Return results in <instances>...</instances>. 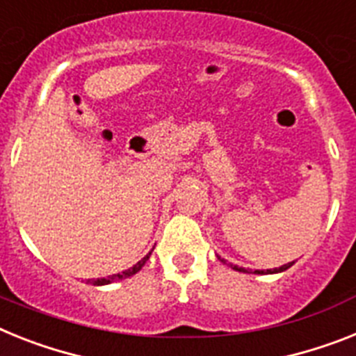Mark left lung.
I'll return each mask as SVG.
<instances>
[{
	"mask_svg": "<svg viewBox=\"0 0 356 356\" xmlns=\"http://www.w3.org/2000/svg\"><path fill=\"white\" fill-rule=\"evenodd\" d=\"M220 259V257H219ZM220 261L222 262H226L224 261V259H220ZM232 266V268H234L235 271H243V273H252V271H248V270H244V268H238V266H235V264H229ZM291 266H293V262H288V264H284V266H280V268H273V270H255L253 271V273H257V275H270V273H280V271H286L288 270V268H291Z\"/></svg>",
	"mask_w": 356,
	"mask_h": 356,
	"instance_id": "1",
	"label": "left lung"
}]
</instances>
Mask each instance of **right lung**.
<instances>
[{"instance_id": "1", "label": "right lung", "mask_w": 356, "mask_h": 356, "mask_svg": "<svg viewBox=\"0 0 356 356\" xmlns=\"http://www.w3.org/2000/svg\"><path fill=\"white\" fill-rule=\"evenodd\" d=\"M150 255H152V252L148 253V255H146V257H143L141 261L137 262L136 266H132V268H130V270L122 271V273H118V275H110L108 279H97V280H94V286H104V284H110V282H118V280L127 279V277H132V275H136L137 271L141 270L143 266H145V262L148 261V259H150Z\"/></svg>"}]
</instances>
